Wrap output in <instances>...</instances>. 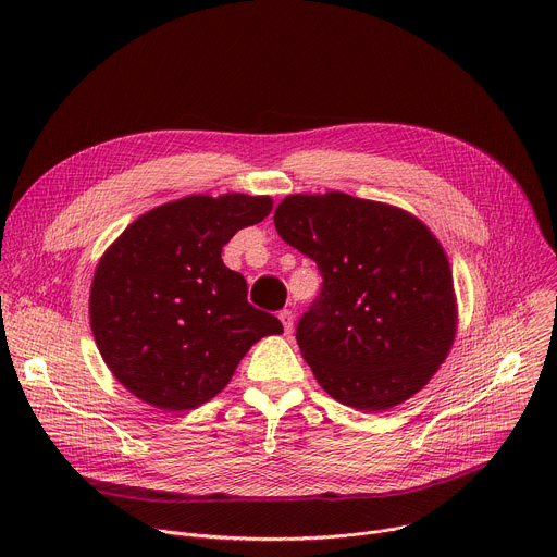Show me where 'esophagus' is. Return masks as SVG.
Returning a JSON list of instances; mask_svg holds the SVG:
<instances>
[{"label":"esophagus","mask_w":557,"mask_h":557,"mask_svg":"<svg viewBox=\"0 0 557 557\" xmlns=\"http://www.w3.org/2000/svg\"><path fill=\"white\" fill-rule=\"evenodd\" d=\"M280 322H282V326H284V333L290 335V333H293V322H295L293 312H290V310H282V312H280Z\"/></svg>","instance_id":"1"}]
</instances>
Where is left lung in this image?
<instances>
[{
  "label": "left lung",
  "mask_w": 557,
  "mask_h": 557,
  "mask_svg": "<svg viewBox=\"0 0 557 557\" xmlns=\"http://www.w3.org/2000/svg\"><path fill=\"white\" fill-rule=\"evenodd\" d=\"M273 220L282 240L324 277L297 324L317 383L366 412H385L423 389L458 324L454 277L436 235L399 207L342 191L286 196Z\"/></svg>",
  "instance_id": "1"
}]
</instances>
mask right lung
<instances>
[{
	"instance_id": "right-lung-1",
	"label": "right lung",
	"mask_w": 557,
	"mask_h": 557,
	"mask_svg": "<svg viewBox=\"0 0 557 557\" xmlns=\"http://www.w3.org/2000/svg\"><path fill=\"white\" fill-rule=\"evenodd\" d=\"M271 209L269 196H187L136 218L101 256L90 329L106 366L140 401L194 410L224 389L253 344L284 333L220 258Z\"/></svg>"
}]
</instances>
